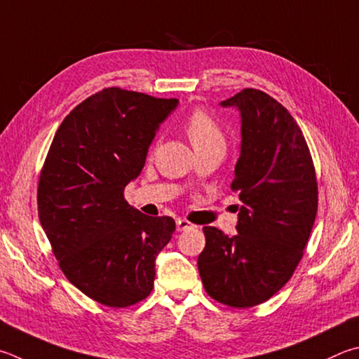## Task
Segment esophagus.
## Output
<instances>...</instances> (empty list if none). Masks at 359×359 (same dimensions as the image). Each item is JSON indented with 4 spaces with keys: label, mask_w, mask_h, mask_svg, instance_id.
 Wrapping results in <instances>:
<instances>
[{
    "label": "esophagus",
    "mask_w": 359,
    "mask_h": 359,
    "mask_svg": "<svg viewBox=\"0 0 359 359\" xmlns=\"http://www.w3.org/2000/svg\"><path fill=\"white\" fill-rule=\"evenodd\" d=\"M194 224H191L190 221L187 219H177V231L179 232H184V231H190V229H194Z\"/></svg>",
    "instance_id": "34e87169"
}]
</instances>
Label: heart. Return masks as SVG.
I'll list each match as a JSON object with an SVG mask.
<instances>
[{"instance_id": "obj_1", "label": "heart", "mask_w": 359, "mask_h": 359, "mask_svg": "<svg viewBox=\"0 0 359 359\" xmlns=\"http://www.w3.org/2000/svg\"><path fill=\"white\" fill-rule=\"evenodd\" d=\"M185 130L194 147H199L212 141H223V132H221L217 121L204 109H194L187 117Z\"/></svg>"}]
</instances>
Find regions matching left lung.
<instances>
[{
    "label": "left lung",
    "mask_w": 359,
    "mask_h": 359,
    "mask_svg": "<svg viewBox=\"0 0 359 359\" xmlns=\"http://www.w3.org/2000/svg\"><path fill=\"white\" fill-rule=\"evenodd\" d=\"M221 107L242 117L231 184L242 205L236 236L204 227L198 270L208 295L243 309L266 302L292 278L314 226L318 191L309 147L281 103L250 88Z\"/></svg>",
    "instance_id": "left-lung-1"
}]
</instances>
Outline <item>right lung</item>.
Returning <instances> with one entry per match:
<instances>
[{
  "label": "right lung",
  "instance_id": "add662e5",
  "mask_svg": "<svg viewBox=\"0 0 359 359\" xmlns=\"http://www.w3.org/2000/svg\"><path fill=\"white\" fill-rule=\"evenodd\" d=\"M177 99L107 88L66 116L39 177V219L69 281L109 308L149 297L155 257L175 231L123 198Z\"/></svg>",
  "mask_w": 359,
  "mask_h": 359
}]
</instances>
